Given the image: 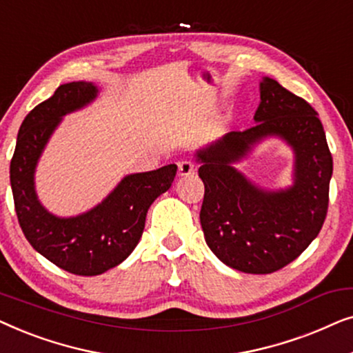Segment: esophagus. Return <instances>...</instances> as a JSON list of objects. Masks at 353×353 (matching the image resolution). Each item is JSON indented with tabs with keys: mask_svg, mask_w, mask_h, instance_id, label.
<instances>
[{
	"mask_svg": "<svg viewBox=\"0 0 353 353\" xmlns=\"http://www.w3.org/2000/svg\"><path fill=\"white\" fill-rule=\"evenodd\" d=\"M194 170H196V167L191 161H181L180 163H178V175L180 176L191 175V173H194Z\"/></svg>",
	"mask_w": 353,
	"mask_h": 353,
	"instance_id": "obj_1",
	"label": "esophagus"
}]
</instances>
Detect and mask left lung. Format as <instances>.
Listing matches in <instances>:
<instances>
[{
	"label": "left lung",
	"mask_w": 353,
	"mask_h": 353,
	"mask_svg": "<svg viewBox=\"0 0 353 353\" xmlns=\"http://www.w3.org/2000/svg\"><path fill=\"white\" fill-rule=\"evenodd\" d=\"M254 122L197 149L194 157L205 186L201 225L207 245L228 267L265 274L296 260L320 233L332 157L316 110L270 77L260 81ZM268 137L293 149L291 187L265 190L234 167Z\"/></svg>",
	"instance_id": "left-lung-1"
}]
</instances>
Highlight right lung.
Returning a JSON list of instances; mask_svg holds the SVG:
<instances>
[{
    "label": "right lung",
    "instance_id": "1",
    "mask_svg": "<svg viewBox=\"0 0 353 353\" xmlns=\"http://www.w3.org/2000/svg\"><path fill=\"white\" fill-rule=\"evenodd\" d=\"M91 81L61 85L19 128L9 176L19 225L32 248L65 272L96 276L122 263L137 248L148 209L172 186L176 165L132 173L93 209L75 216H57L41 204L35 190L38 161L62 117L98 98Z\"/></svg>",
    "mask_w": 353,
    "mask_h": 353
}]
</instances>
